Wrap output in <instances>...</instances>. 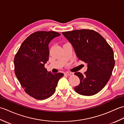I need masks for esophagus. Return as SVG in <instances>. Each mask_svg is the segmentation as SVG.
Returning a JSON list of instances; mask_svg holds the SVG:
<instances>
[{
    "label": "esophagus",
    "instance_id": "obj_1",
    "mask_svg": "<svg viewBox=\"0 0 124 124\" xmlns=\"http://www.w3.org/2000/svg\"><path fill=\"white\" fill-rule=\"evenodd\" d=\"M73 73L72 72H67L65 73V75H67V76H72L73 75Z\"/></svg>",
    "mask_w": 124,
    "mask_h": 124
}]
</instances>
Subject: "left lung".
<instances>
[{"label":"left lung","mask_w":124,"mask_h":124,"mask_svg":"<svg viewBox=\"0 0 124 124\" xmlns=\"http://www.w3.org/2000/svg\"><path fill=\"white\" fill-rule=\"evenodd\" d=\"M62 33L72 44L78 59L88 65L84 75L79 72L75 73L80 80L75 91L84 96L99 93L108 82L115 66L111 46L93 30H75Z\"/></svg>","instance_id":"left-lung-1"}]
</instances>
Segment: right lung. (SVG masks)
Here are the masks:
<instances>
[{"mask_svg":"<svg viewBox=\"0 0 124 124\" xmlns=\"http://www.w3.org/2000/svg\"><path fill=\"white\" fill-rule=\"evenodd\" d=\"M61 34L55 31H39L28 36L16 54L15 74L29 95L41 100L54 93L63 73L48 72L45 64L49 59V42Z\"/></svg>","mask_w":124,"mask_h":124,"instance_id":"add662e5","label":"right lung"}]
</instances>
